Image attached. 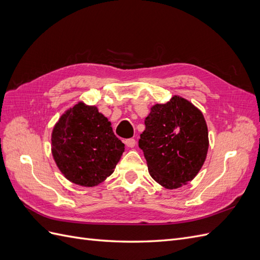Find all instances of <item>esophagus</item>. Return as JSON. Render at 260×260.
<instances>
[{
	"label": "esophagus",
	"mask_w": 260,
	"mask_h": 260,
	"mask_svg": "<svg viewBox=\"0 0 260 260\" xmlns=\"http://www.w3.org/2000/svg\"><path fill=\"white\" fill-rule=\"evenodd\" d=\"M136 140L135 139H127V140H124V144L127 145L128 147H135V145H136Z\"/></svg>",
	"instance_id": "1"
}]
</instances>
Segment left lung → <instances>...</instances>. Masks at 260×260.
<instances>
[{
  "label": "left lung",
  "instance_id": "left-lung-1",
  "mask_svg": "<svg viewBox=\"0 0 260 260\" xmlns=\"http://www.w3.org/2000/svg\"><path fill=\"white\" fill-rule=\"evenodd\" d=\"M144 123L139 147L151 177L169 190L192 181L209 146L207 124L200 109L175 95L166 104L154 105Z\"/></svg>",
  "mask_w": 260,
  "mask_h": 260
}]
</instances>
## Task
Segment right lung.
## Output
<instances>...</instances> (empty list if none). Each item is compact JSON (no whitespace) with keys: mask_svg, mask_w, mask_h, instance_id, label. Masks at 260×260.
<instances>
[{"mask_svg":"<svg viewBox=\"0 0 260 260\" xmlns=\"http://www.w3.org/2000/svg\"><path fill=\"white\" fill-rule=\"evenodd\" d=\"M124 152V144L111 122L95 106L82 102L62 114L52 132V154L67 180L95 186L111 176Z\"/></svg>","mask_w":260,"mask_h":260,"instance_id":"add662e5","label":"right lung"}]
</instances>
